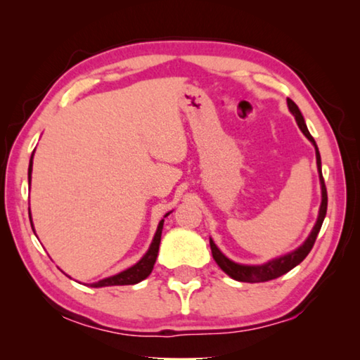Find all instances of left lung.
<instances>
[{
	"mask_svg": "<svg viewBox=\"0 0 360 360\" xmlns=\"http://www.w3.org/2000/svg\"><path fill=\"white\" fill-rule=\"evenodd\" d=\"M288 108L292 112V115L295 117V122L298 125V129L302 130V133L307 136L311 144L314 146L316 150V163H318V173H319V182H321V206H319V214L318 219H316V224L311 230V233L308 235V238L303 241L302 246H298L295 251H290L284 255H279L276 259H271L265 262V264L260 265H245V264H236V262L230 260L227 255L222 254L221 249L216 246V243L210 238V246H211V252H212V259L216 260V264L221 266V270L224 273H227L230 278H233L235 281H241V283H264V281H270V279H275L283 276L284 273L290 271L292 268L297 266L303 259L307 257L311 251V248L314 246V241L318 238V233L322 227V222H324L326 212H327V188L324 184V178H322V169H321V154L318 146H316L314 138L309 135V131L307 129V124H304V119L300 112V109L295 105L294 101L288 98Z\"/></svg>",
	"mask_w": 360,
	"mask_h": 360,
	"instance_id": "1",
	"label": "left lung"
}]
</instances>
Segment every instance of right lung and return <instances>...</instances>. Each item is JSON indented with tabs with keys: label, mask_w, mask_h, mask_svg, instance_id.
Masks as SVG:
<instances>
[{
	"label": "right lung",
	"mask_w": 360,
	"mask_h": 360,
	"mask_svg": "<svg viewBox=\"0 0 360 360\" xmlns=\"http://www.w3.org/2000/svg\"><path fill=\"white\" fill-rule=\"evenodd\" d=\"M32 172H33V154L32 158H30V167H28V184L32 182ZM172 212V211H169ZM169 212H167L165 216H169ZM28 214H30V222H32V229L34 231L33 227V221H32V212L28 210ZM163 222H165V219H162L160 222L157 225V231L154 235V240H152L150 246L148 249V252H146L139 262H136L135 265L127 268V270L117 273V275L114 276H109L105 279H100L98 283H94L92 288H106V285H129V284H138L139 281H143V279L148 278L150 275L152 268H154V264L157 260V255H158V246H160V238H162V230H163Z\"/></svg>",
	"instance_id": "right-lung-1"
}]
</instances>
